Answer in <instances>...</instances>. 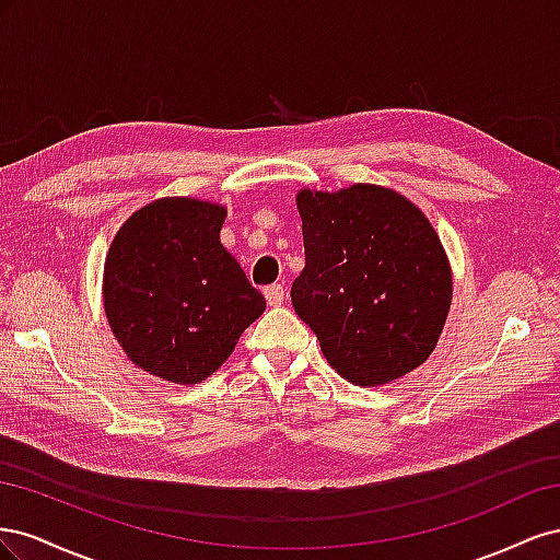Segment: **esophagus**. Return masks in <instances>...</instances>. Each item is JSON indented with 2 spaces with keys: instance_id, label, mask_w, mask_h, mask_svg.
<instances>
[{
  "instance_id": "esophagus-1",
  "label": "esophagus",
  "mask_w": 560,
  "mask_h": 560,
  "mask_svg": "<svg viewBox=\"0 0 560 560\" xmlns=\"http://www.w3.org/2000/svg\"><path fill=\"white\" fill-rule=\"evenodd\" d=\"M264 296L268 301V306H280L284 301V287L282 284H270L264 290Z\"/></svg>"
}]
</instances>
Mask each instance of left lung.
Segmentation results:
<instances>
[{
  "label": "left lung",
  "instance_id": "8db88e82",
  "mask_svg": "<svg viewBox=\"0 0 560 560\" xmlns=\"http://www.w3.org/2000/svg\"><path fill=\"white\" fill-rule=\"evenodd\" d=\"M306 266L292 284L296 315L336 374L385 385L425 362L451 308L446 252L409 198L376 184L301 189Z\"/></svg>",
  "mask_w": 560,
  "mask_h": 560
}]
</instances>
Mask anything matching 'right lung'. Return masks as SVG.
<instances>
[{
	"mask_svg": "<svg viewBox=\"0 0 560 560\" xmlns=\"http://www.w3.org/2000/svg\"><path fill=\"white\" fill-rule=\"evenodd\" d=\"M226 210L159 198L118 229L105 259L109 327L151 376L194 385L212 376L266 299L219 241Z\"/></svg>",
	"mask_w": 560,
	"mask_h": 560,
	"instance_id": "obj_1",
	"label": "right lung"
}]
</instances>
